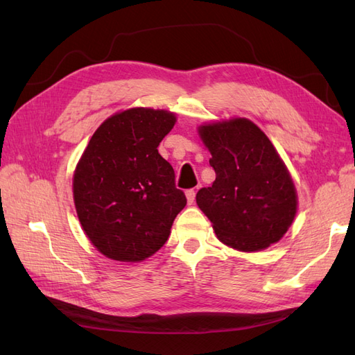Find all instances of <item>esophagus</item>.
<instances>
[{
	"label": "esophagus",
	"instance_id": "34e87169",
	"mask_svg": "<svg viewBox=\"0 0 355 355\" xmlns=\"http://www.w3.org/2000/svg\"><path fill=\"white\" fill-rule=\"evenodd\" d=\"M187 202L189 204H194V201H196V191L194 189H189V191H187Z\"/></svg>",
	"mask_w": 355,
	"mask_h": 355
}]
</instances>
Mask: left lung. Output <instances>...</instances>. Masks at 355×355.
<instances>
[{"mask_svg":"<svg viewBox=\"0 0 355 355\" xmlns=\"http://www.w3.org/2000/svg\"><path fill=\"white\" fill-rule=\"evenodd\" d=\"M198 135L216 179L196 200L218 240L240 252L280 241L295 220L297 194L272 142L241 116L202 124Z\"/></svg>","mask_w":355,"mask_h":355,"instance_id":"left-lung-1","label":"left lung"}]
</instances>
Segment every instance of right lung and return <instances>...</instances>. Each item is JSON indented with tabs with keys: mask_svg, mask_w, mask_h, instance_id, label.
<instances>
[{
	"mask_svg": "<svg viewBox=\"0 0 355 355\" xmlns=\"http://www.w3.org/2000/svg\"><path fill=\"white\" fill-rule=\"evenodd\" d=\"M175 124L176 114L166 110L116 112L93 133L73 170V204L83 231L112 261L153 256L187 206L173 167L157 149Z\"/></svg>",
	"mask_w": 355,
	"mask_h": 355,
	"instance_id": "obj_1",
	"label": "right lung"
}]
</instances>
